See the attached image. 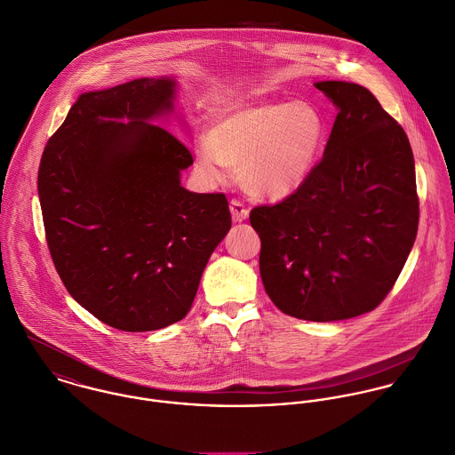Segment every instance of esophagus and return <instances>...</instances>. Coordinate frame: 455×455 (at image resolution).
I'll return each instance as SVG.
<instances>
[{"instance_id":"1","label":"esophagus","mask_w":455,"mask_h":455,"mask_svg":"<svg viewBox=\"0 0 455 455\" xmlns=\"http://www.w3.org/2000/svg\"><path fill=\"white\" fill-rule=\"evenodd\" d=\"M230 212H232V220L235 221V223H241V221H244L246 218H248V214H250V211L246 209V205L241 202V200H230Z\"/></svg>"}]
</instances>
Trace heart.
I'll return each mask as SVG.
<instances>
[{
    "label": "heart",
    "mask_w": 455,
    "mask_h": 455,
    "mask_svg": "<svg viewBox=\"0 0 455 455\" xmlns=\"http://www.w3.org/2000/svg\"><path fill=\"white\" fill-rule=\"evenodd\" d=\"M325 133L323 116L304 100L234 103L212 116L195 162L209 181H223L227 169H235L250 193L279 198L307 180Z\"/></svg>",
    "instance_id": "1"
}]
</instances>
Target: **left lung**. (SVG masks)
<instances>
[{
    "mask_svg": "<svg viewBox=\"0 0 455 455\" xmlns=\"http://www.w3.org/2000/svg\"><path fill=\"white\" fill-rule=\"evenodd\" d=\"M338 107L322 160L291 195L251 209L260 275L284 315L309 322L372 311L413 248L419 196L410 140L359 84H315Z\"/></svg>",
    "mask_w": 455,
    "mask_h": 455,
    "instance_id": "left-lung-1",
    "label": "left lung"
}]
</instances>
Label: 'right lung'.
Segmentation results:
<instances>
[{
    "mask_svg": "<svg viewBox=\"0 0 455 455\" xmlns=\"http://www.w3.org/2000/svg\"><path fill=\"white\" fill-rule=\"evenodd\" d=\"M174 96L169 77L81 94L38 169L56 271L84 309L124 332L182 320L232 227L223 193L181 186L191 153L155 123Z\"/></svg>",
    "mask_w": 455,
    "mask_h": 455,
    "instance_id": "add662e5",
    "label": "right lung"
}]
</instances>
